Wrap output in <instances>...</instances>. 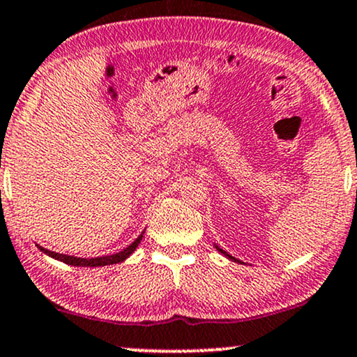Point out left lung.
<instances>
[{"instance_id": "left-lung-1", "label": "left lung", "mask_w": 357, "mask_h": 357, "mask_svg": "<svg viewBox=\"0 0 357 357\" xmlns=\"http://www.w3.org/2000/svg\"><path fill=\"white\" fill-rule=\"evenodd\" d=\"M214 248H216V249H218V251H220V252H221V255H225L226 257H229V259H231V261H234V263H241V261H239V259H236V257H234V256L227 255V252L225 251V249H221L220 246H216V244H214Z\"/></svg>"}]
</instances>
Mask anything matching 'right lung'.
Masks as SVG:
<instances>
[{
	"label": "right lung",
	"mask_w": 357,
	"mask_h": 357,
	"mask_svg": "<svg viewBox=\"0 0 357 357\" xmlns=\"http://www.w3.org/2000/svg\"><path fill=\"white\" fill-rule=\"evenodd\" d=\"M143 234L144 231L141 233L137 238L132 241L130 246L124 248L123 251L116 252V255H109V256H98V257H76V256H68V255H61V252H54V251H50V249L43 248L38 244V248H40V251L45 252V255H48L50 257H53V259H58L61 261L64 264H70V266H79V268H100V266H109V264H118V263H123L126 257H130L132 252L136 251V248L139 246L141 239H143Z\"/></svg>",
	"instance_id": "add662e5"
}]
</instances>
